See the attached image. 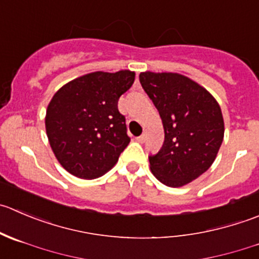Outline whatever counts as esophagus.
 <instances>
[{"label": "esophagus", "mask_w": 259, "mask_h": 259, "mask_svg": "<svg viewBox=\"0 0 259 259\" xmlns=\"http://www.w3.org/2000/svg\"><path fill=\"white\" fill-rule=\"evenodd\" d=\"M145 138H147V137H145V134H142V135H140V137L137 138V140L139 143H144L145 142Z\"/></svg>", "instance_id": "esophagus-1"}]
</instances>
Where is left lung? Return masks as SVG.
Returning <instances> with one entry per match:
<instances>
[{"label":"left lung","instance_id":"8db88e82","mask_svg":"<svg viewBox=\"0 0 259 259\" xmlns=\"http://www.w3.org/2000/svg\"><path fill=\"white\" fill-rule=\"evenodd\" d=\"M140 83L162 119L164 143L150 155V170L168 187H182L206 172L224 139L215 97L193 79L170 72H142Z\"/></svg>","mask_w":259,"mask_h":259}]
</instances>
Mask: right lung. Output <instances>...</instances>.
Listing matches in <instances>:
<instances>
[{
  "mask_svg": "<svg viewBox=\"0 0 259 259\" xmlns=\"http://www.w3.org/2000/svg\"><path fill=\"white\" fill-rule=\"evenodd\" d=\"M135 72H92L60 87L50 100L45 130L62 167L83 180L109 172L130 138L117 110L120 96L133 86Z\"/></svg>",
  "mask_w": 259,
  "mask_h": 259,
  "instance_id": "obj_1",
  "label": "right lung"
}]
</instances>
